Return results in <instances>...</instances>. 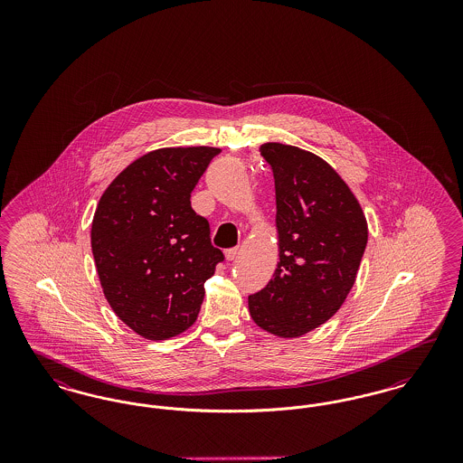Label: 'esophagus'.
Here are the masks:
<instances>
[{
	"mask_svg": "<svg viewBox=\"0 0 463 463\" xmlns=\"http://www.w3.org/2000/svg\"><path fill=\"white\" fill-rule=\"evenodd\" d=\"M238 253H240L238 248H229V250H225V259L227 260H234L238 257Z\"/></svg>",
	"mask_w": 463,
	"mask_h": 463,
	"instance_id": "obj_1",
	"label": "esophagus"
}]
</instances>
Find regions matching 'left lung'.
Wrapping results in <instances>:
<instances>
[{
  "mask_svg": "<svg viewBox=\"0 0 463 463\" xmlns=\"http://www.w3.org/2000/svg\"><path fill=\"white\" fill-rule=\"evenodd\" d=\"M260 155L274 175L279 264L248 307L262 330L293 338L326 323L347 298L368 225L353 191L319 156L278 142Z\"/></svg>",
  "mask_w": 463,
  "mask_h": 463,
  "instance_id": "obj_1",
  "label": "left lung"
}]
</instances>
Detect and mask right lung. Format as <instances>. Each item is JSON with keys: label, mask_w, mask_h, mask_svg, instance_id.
Here are the masks:
<instances>
[{"label": "right lung", "mask_w": 463, "mask_h": 463, "mask_svg": "<svg viewBox=\"0 0 463 463\" xmlns=\"http://www.w3.org/2000/svg\"><path fill=\"white\" fill-rule=\"evenodd\" d=\"M217 147H166L135 159L99 201L91 251L118 317L149 340L187 330L204 281L223 262L210 223L191 206Z\"/></svg>", "instance_id": "add662e5"}]
</instances>
